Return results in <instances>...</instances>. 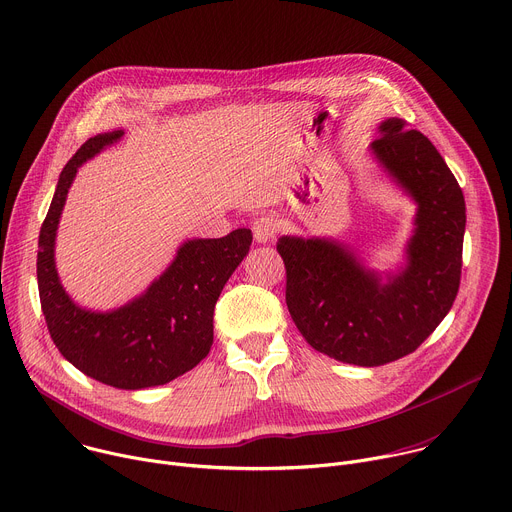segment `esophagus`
Instances as JSON below:
<instances>
[{
  "instance_id": "obj_1",
  "label": "esophagus",
  "mask_w": 512,
  "mask_h": 512,
  "mask_svg": "<svg viewBox=\"0 0 512 512\" xmlns=\"http://www.w3.org/2000/svg\"><path fill=\"white\" fill-rule=\"evenodd\" d=\"M252 232H254V240L258 244H266L270 240L276 238L278 234V222L272 216H260L254 220L252 224Z\"/></svg>"
}]
</instances>
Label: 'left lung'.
I'll return each instance as SVG.
<instances>
[{"label": "left lung", "mask_w": 512, "mask_h": 512, "mask_svg": "<svg viewBox=\"0 0 512 512\" xmlns=\"http://www.w3.org/2000/svg\"><path fill=\"white\" fill-rule=\"evenodd\" d=\"M375 159L418 203L407 264L381 282L355 252L325 238L282 236L288 313L313 349L377 367L414 353L452 309L462 274L466 203L432 145L403 119L379 125Z\"/></svg>", "instance_id": "8db88e82"}]
</instances>
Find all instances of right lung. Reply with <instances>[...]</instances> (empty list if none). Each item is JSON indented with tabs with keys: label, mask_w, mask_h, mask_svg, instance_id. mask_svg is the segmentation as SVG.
I'll return each mask as SVG.
<instances>
[{
	"label": "right lung",
	"mask_w": 512,
	"mask_h": 512,
	"mask_svg": "<svg viewBox=\"0 0 512 512\" xmlns=\"http://www.w3.org/2000/svg\"><path fill=\"white\" fill-rule=\"evenodd\" d=\"M121 137L123 131L90 137L62 169L40 230L38 290L50 337L64 359L105 385L145 389L165 385L206 359L218 296L248 254L252 232L240 228L224 238L187 240L139 298L111 313L80 309L56 272V230L78 167Z\"/></svg>",
	"instance_id": "1"
}]
</instances>
